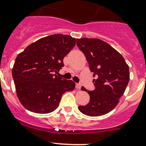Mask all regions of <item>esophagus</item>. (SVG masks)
Listing matches in <instances>:
<instances>
[{
    "label": "esophagus",
    "mask_w": 146,
    "mask_h": 146,
    "mask_svg": "<svg viewBox=\"0 0 146 146\" xmlns=\"http://www.w3.org/2000/svg\"><path fill=\"white\" fill-rule=\"evenodd\" d=\"M81 88V85L80 84H76V88L77 89V90H80Z\"/></svg>",
    "instance_id": "obj_1"
}]
</instances>
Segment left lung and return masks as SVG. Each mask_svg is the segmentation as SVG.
<instances>
[{
	"mask_svg": "<svg viewBox=\"0 0 146 146\" xmlns=\"http://www.w3.org/2000/svg\"><path fill=\"white\" fill-rule=\"evenodd\" d=\"M76 44L85 55L90 70L93 72L95 89L87 90L90 102L79 106L82 113L100 116L112 111L123 96L129 81V66L121 54L111 45L97 38L76 39Z\"/></svg>",
	"mask_w": 146,
	"mask_h": 146,
	"instance_id": "obj_1",
	"label": "left lung"
}]
</instances>
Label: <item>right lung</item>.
<instances>
[{
  "label": "right lung",
  "mask_w": 146,
  "mask_h": 146,
  "mask_svg": "<svg viewBox=\"0 0 146 146\" xmlns=\"http://www.w3.org/2000/svg\"><path fill=\"white\" fill-rule=\"evenodd\" d=\"M76 44V39L54 34L32 43L17 56L12 70L17 95L26 109L48 113L59 106L62 95L72 91L75 83L54 72L64 66L63 58Z\"/></svg>",
  "instance_id": "obj_1"
}]
</instances>
